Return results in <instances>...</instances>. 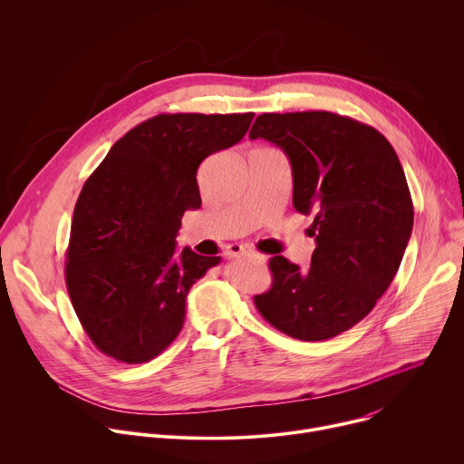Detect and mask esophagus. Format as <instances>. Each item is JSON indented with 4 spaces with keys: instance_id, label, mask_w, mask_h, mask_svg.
<instances>
[{
    "instance_id": "esophagus-1",
    "label": "esophagus",
    "mask_w": 464,
    "mask_h": 464,
    "mask_svg": "<svg viewBox=\"0 0 464 464\" xmlns=\"http://www.w3.org/2000/svg\"><path fill=\"white\" fill-rule=\"evenodd\" d=\"M227 256H228V257H245V256H250V257H256V259H259V261L265 259L263 256L254 254V252H250V250H246V248H243V246H237V245H234V246L227 252Z\"/></svg>"
}]
</instances>
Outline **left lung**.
<instances>
[{
    "label": "left lung",
    "mask_w": 464,
    "mask_h": 464,
    "mask_svg": "<svg viewBox=\"0 0 464 464\" xmlns=\"http://www.w3.org/2000/svg\"><path fill=\"white\" fill-rule=\"evenodd\" d=\"M248 137L289 157L293 205L316 239L309 268L268 259L272 285L254 305L293 338H333L372 313L401 266L413 228L401 160L375 128L329 111L263 113Z\"/></svg>",
    "instance_id": "8db88e82"
}]
</instances>
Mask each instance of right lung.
I'll list each match as a JSON object with an SVG mask.
<instances>
[{"mask_svg": "<svg viewBox=\"0 0 464 464\" xmlns=\"http://www.w3.org/2000/svg\"><path fill=\"white\" fill-rule=\"evenodd\" d=\"M254 113H160L119 139L78 196L65 285L95 347L144 363L180 333L190 287L218 265L188 246L175 256L184 212L201 207L198 168L237 144Z\"/></svg>", "mask_w": 464, "mask_h": 464, "instance_id": "right-lung-1", "label": "right lung"}]
</instances>
